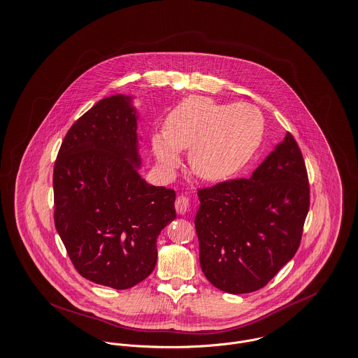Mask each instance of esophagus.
<instances>
[{"label":"esophagus","mask_w":358,"mask_h":358,"mask_svg":"<svg viewBox=\"0 0 358 358\" xmlns=\"http://www.w3.org/2000/svg\"><path fill=\"white\" fill-rule=\"evenodd\" d=\"M188 208H189V199L184 196V195L177 196V199H176V210H177V213L184 215L188 211Z\"/></svg>","instance_id":"obj_1"}]
</instances>
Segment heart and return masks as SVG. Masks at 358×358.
<instances>
[{
    "label": "heart",
    "instance_id": "b5f03b06",
    "mask_svg": "<svg viewBox=\"0 0 358 358\" xmlns=\"http://www.w3.org/2000/svg\"><path fill=\"white\" fill-rule=\"evenodd\" d=\"M262 114L254 106L224 104L208 97L191 96L166 118L164 131L152 140L160 166L177 167V151L189 150V167L204 181H222L241 170L264 137Z\"/></svg>",
    "mask_w": 358,
    "mask_h": 358
}]
</instances>
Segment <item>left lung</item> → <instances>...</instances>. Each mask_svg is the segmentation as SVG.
<instances>
[{"mask_svg":"<svg viewBox=\"0 0 358 358\" xmlns=\"http://www.w3.org/2000/svg\"><path fill=\"white\" fill-rule=\"evenodd\" d=\"M198 196L200 268L218 289L257 291L295 255L309 211V182L292 134L250 178L199 189Z\"/></svg>","mask_w":358,"mask_h":358,"instance_id":"left-lung-1","label":"left lung"}]
</instances>
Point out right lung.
Instances as JSON below:
<instances>
[{"mask_svg": "<svg viewBox=\"0 0 358 358\" xmlns=\"http://www.w3.org/2000/svg\"><path fill=\"white\" fill-rule=\"evenodd\" d=\"M133 96L100 100L67 131L53 170L55 227L82 278L115 289L148 278L176 192L140 174Z\"/></svg>", "mask_w": 358, "mask_h": 358, "instance_id": "add662e5", "label": "right lung"}]
</instances>
